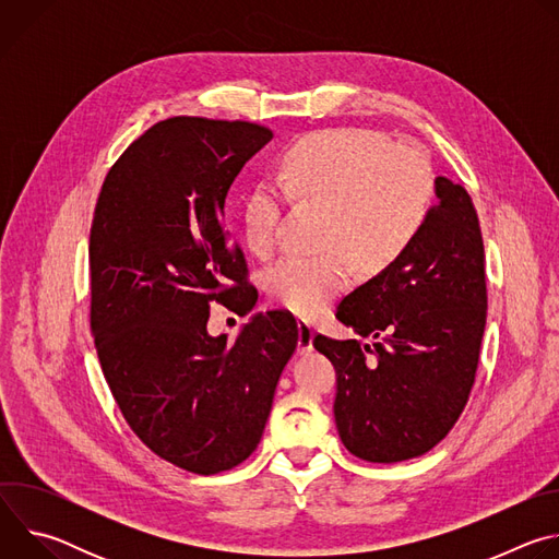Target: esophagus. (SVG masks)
Segmentation results:
<instances>
[{"label": "esophagus", "instance_id": "1", "mask_svg": "<svg viewBox=\"0 0 559 559\" xmlns=\"http://www.w3.org/2000/svg\"><path fill=\"white\" fill-rule=\"evenodd\" d=\"M313 338H316V332H313V325L309 321H305V318H298V354H309L313 352Z\"/></svg>", "mask_w": 559, "mask_h": 559}]
</instances>
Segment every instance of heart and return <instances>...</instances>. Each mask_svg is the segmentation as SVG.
Here are the masks:
<instances>
[{"label":"heart","instance_id":"1","mask_svg":"<svg viewBox=\"0 0 559 559\" xmlns=\"http://www.w3.org/2000/svg\"><path fill=\"white\" fill-rule=\"evenodd\" d=\"M278 188L294 201L328 207L321 257H283L265 272L274 302L296 313L323 311L349 283L343 250L362 267H384L401 257L427 221L433 177L427 158L409 145H389L380 132L338 128L302 136L276 168ZM257 188L243 205L248 248L265 257L278 241L283 194Z\"/></svg>","mask_w":559,"mask_h":559}]
</instances>
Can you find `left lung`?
<instances>
[{"label": "left lung", "mask_w": 559, "mask_h": 559, "mask_svg": "<svg viewBox=\"0 0 559 559\" xmlns=\"http://www.w3.org/2000/svg\"><path fill=\"white\" fill-rule=\"evenodd\" d=\"M438 203L407 250L347 294L336 318L358 341L318 334L336 369L334 418L343 444L367 462L433 449L457 423L487 325L483 231L468 192L436 177Z\"/></svg>", "instance_id": "left-lung-1"}]
</instances>
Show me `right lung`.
I'll return each mask as SVG.
<instances>
[{
    "label": "right lung",
    "mask_w": 559,
    "mask_h": 559,
    "mask_svg": "<svg viewBox=\"0 0 559 559\" xmlns=\"http://www.w3.org/2000/svg\"><path fill=\"white\" fill-rule=\"evenodd\" d=\"M272 136L248 121H158L110 168L91 227V328L106 382L139 440L199 475L250 457L298 345L294 316L278 309L254 313L234 343L207 334L214 300L246 316L259 298L223 207Z\"/></svg>",
    "instance_id": "1"
}]
</instances>
